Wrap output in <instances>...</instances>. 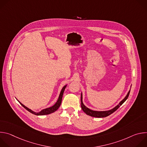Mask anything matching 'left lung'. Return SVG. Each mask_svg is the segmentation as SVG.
I'll return each mask as SVG.
<instances>
[{
  "label": "left lung",
  "instance_id": "left-lung-1",
  "mask_svg": "<svg viewBox=\"0 0 147 147\" xmlns=\"http://www.w3.org/2000/svg\"><path fill=\"white\" fill-rule=\"evenodd\" d=\"M130 92V90L128 92L127 95L125 96V98L121 101L120 102V103L117 105V106H116L115 108H113V109H112L111 110L105 111H93V110H91V109L88 108L87 107H86L84 105V104L83 102H82V93H81V109L87 115H89L90 116L95 117H99H99H105L107 116H109L110 115H111L113 112H115L121 105L125 100H126V99L129 97Z\"/></svg>",
  "mask_w": 147,
  "mask_h": 147
}]
</instances>
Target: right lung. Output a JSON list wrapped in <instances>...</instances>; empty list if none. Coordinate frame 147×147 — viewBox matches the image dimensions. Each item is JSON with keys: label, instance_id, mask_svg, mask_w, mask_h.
<instances>
[{"label": "right lung", "instance_id": "obj_1", "mask_svg": "<svg viewBox=\"0 0 147 147\" xmlns=\"http://www.w3.org/2000/svg\"><path fill=\"white\" fill-rule=\"evenodd\" d=\"M67 85L63 87V88L61 89V91H60V95H59V98L57 100V102L55 103V105H53L52 107H51L49 108H47L46 109H42V111H40V112H35L34 111H32L31 109L28 108L27 107H26V106H24V105L23 103H21L20 102H19L18 100V101L20 102V103L27 110L28 112H30V113L34 114V115H37V116H40V115H49V114H51L52 113H53L55 112L56 111H57L58 109V108L60 107V105H61V100H62V97H63V92H64V91Z\"/></svg>", "mask_w": 147, "mask_h": 147}]
</instances>
